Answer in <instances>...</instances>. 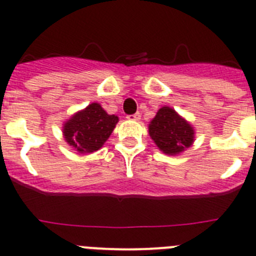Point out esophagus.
Wrapping results in <instances>:
<instances>
[{"label": "esophagus", "instance_id": "34e87169", "mask_svg": "<svg viewBox=\"0 0 256 256\" xmlns=\"http://www.w3.org/2000/svg\"><path fill=\"white\" fill-rule=\"evenodd\" d=\"M126 119H128V120H134V122H137V120L141 119V114L136 112V114H133V115H128V116H126Z\"/></svg>", "mask_w": 256, "mask_h": 256}]
</instances>
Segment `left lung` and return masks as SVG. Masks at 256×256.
<instances>
[{"label":"left lung","mask_w":256,"mask_h":256,"mask_svg":"<svg viewBox=\"0 0 256 256\" xmlns=\"http://www.w3.org/2000/svg\"><path fill=\"white\" fill-rule=\"evenodd\" d=\"M149 134L159 150L168 155H178L194 142V130L174 108H159L149 124Z\"/></svg>","instance_id":"1"}]
</instances>
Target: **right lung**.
<instances>
[{"label":"right lung","mask_w":256,"mask_h":256,"mask_svg":"<svg viewBox=\"0 0 256 256\" xmlns=\"http://www.w3.org/2000/svg\"><path fill=\"white\" fill-rule=\"evenodd\" d=\"M118 122L116 115H108L101 104L93 102L63 124V136L72 149L90 154L104 146Z\"/></svg>","instance_id":"right-lung-1"}]
</instances>
